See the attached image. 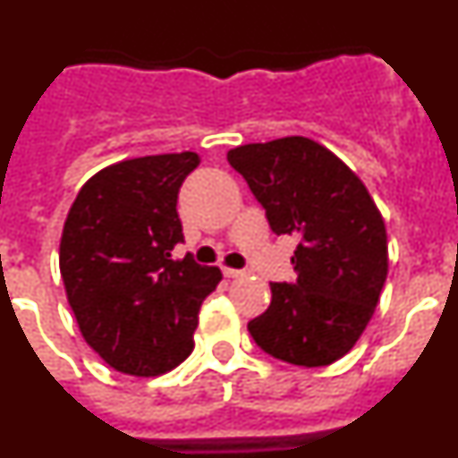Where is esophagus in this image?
I'll return each mask as SVG.
<instances>
[{
    "label": "esophagus",
    "mask_w": 458,
    "mask_h": 458,
    "mask_svg": "<svg viewBox=\"0 0 458 458\" xmlns=\"http://www.w3.org/2000/svg\"><path fill=\"white\" fill-rule=\"evenodd\" d=\"M222 273H225V277H242V275H245V270H238V268H222Z\"/></svg>",
    "instance_id": "esophagus-1"
}]
</instances>
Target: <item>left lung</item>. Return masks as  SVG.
I'll return each instance as SVG.
<instances>
[{
	"label": "left lung",
	"mask_w": 458,
	"mask_h": 458,
	"mask_svg": "<svg viewBox=\"0 0 458 458\" xmlns=\"http://www.w3.org/2000/svg\"><path fill=\"white\" fill-rule=\"evenodd\" d=\"M226 160L248 181L277 236H298L293 282L248 323L254 344L289 365L323 367L351 351L387 277V236L362 181L307 137L245 144Z\"/></svg>",
	"instance_id": "obj_1"
}]
</instances>
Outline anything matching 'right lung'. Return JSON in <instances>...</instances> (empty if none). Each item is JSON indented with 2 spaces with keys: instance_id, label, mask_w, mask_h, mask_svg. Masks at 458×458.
<instances>
[{
  "instance_id": "right-lung-1",
  "label": "right lung",
  "mask_w": 458,
  "mask_h": 458,
  "mask_svg": "<svg viewBox=\"0 0 458 458\" xmlns=\"http://www.w3.org/2000/svg\"><path fill=\"white\" fill-rule=\"evenodd\" d=\"M199 165L192 151L147 156L105 167L82 185L66 217L59 268L82 337L109 367L156 376L194 349L199 307L222 273L183 242L176 199Z\"/></svg>"
}]
</instances>
